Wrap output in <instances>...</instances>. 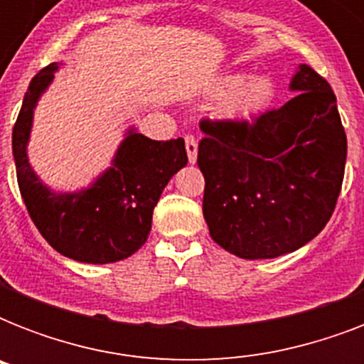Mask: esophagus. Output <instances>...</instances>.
<instances>
[{
  "label": "esophagus",
  "mask_w": 364,
  "mask_h": 364,
  "mask_svg": "<svg viewBox=\"0 0 364 364\" xmlns=\"http://www.w3.org/2000/svg\"><path fill=\"white\" fill-rule=\"evenodd\" d=\"M185 147H187L188 162H196V156H198V139L193 136V134H187L185 136Z\"/></svg>",
  "instance_id": "esophagus-1"
}]
</instances>
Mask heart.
<instances>
[{
    "label": "heart",
    "instance_id": "1",
    "mask_svg": "<svg viewBox=\"0 0 364 364\" xmlns=\"http://www.w3.org/2000/svg\"><path fill=\"white\" fill-rule=\"evenodd\" d=\"M215 94L227 96L221 105V113L227 119H251L274 104L276 85L268 75L245 79L240 73H230L217 81Z\"/></svg>",
    "mask_w": 364,
    "mask_h": 364
}]
</instances>
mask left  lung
Returning a JSON list of instances; mask_svg holds the SVG:
<instances>
[{
    "label": "left lung",
    "instance_id": "1",
    "mask_svg": "<svg viewBox=\"0 0 364 364\" xmlns=\"http://www.w3.org/2000/svg\"><path fill=\"white\" fill-rule=\"evenodd\" d=\"M279 109L247 119H204L198 145L210 236L240 259L302 247L333 215L348 139L333 88L302 64Z\"/></svg>",
    "mask_w": 364,
    "mask_h": 364
}]
</instances>
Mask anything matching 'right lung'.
<instances>
[{"label":"right lung","mask_w":364,"mask_h":364,"mask_svg":"<svg viewBox=\"0 0 364 364\" xmlns=\"http://www.w3.org/2000/svg\"><path fill=\"white\" fill-rule=\"evenodd\" d=\"M56 64L30 82L13 128L16 179L26 210L41 236L58 253L79 262L107 264L136 253L147 242L153 210L173 173L187 164L183 137L154 141L130 130L105 171L88 191L50 193L36 177L26 156L37 98L53 81Z\"/></svg>","instance_id":"right-lung-1"}]
</instances>
